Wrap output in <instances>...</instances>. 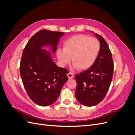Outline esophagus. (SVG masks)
<instances>
[{
  "label": "esophagus",
  "instance_id": "obj_1",
  "mask_svg": "<svg viewBox=\"0 0 135 135\" xmlns=\"http://www.w3.org/2000/svg\"><path fill=\"white\" fill-rule=\"evenodd\" d=\"M67 75H68V76L69 78V79H72V78H73L74 77V74H73L72 73H70V72H69V73H68Z\"/></svg>",
  "mask_w": 135,
  "mask_h": 135
}]
</instances>
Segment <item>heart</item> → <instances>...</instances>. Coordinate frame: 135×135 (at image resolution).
I'll return each mask as SVG.
<instances>
[{
    "instance_id": "heart-1",
    "label": "heart",
    "mask_w": 135,
    "mask_h": 135,
    "mask_svg": "<svg viewBox=\"0 0 135 135\" xmlns=\"http://www.w3.org/2000/svg\"><path fill=\"white\" fill-rule=\"evenodd\" d=\"M100 50V43L97 39L85 35H76L66 39L63 50L56 52L60 64L65 66L70 62L75 69L84 70L90 68L95 62Z\"/></svg>"
}]
</instances>
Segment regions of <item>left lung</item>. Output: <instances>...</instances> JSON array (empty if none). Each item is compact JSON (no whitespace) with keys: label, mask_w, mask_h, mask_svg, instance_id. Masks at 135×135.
I'll return each instance as SVG.
<instances>
[{"label":"left lung","mask_w":135,"mask_h":135,"mask_svg":"<svg viewBox=\"0 0 135 135\" xmlns=\"http://www.w3.org/2000/svg\"><path fill=\"white\" fill-rule=\"evenodd\" d=\"M100 50L95 62L88 70L76 74V99L86 107H92L104 99L111 84L114 71L112 52L105 40L98 34Z\"/></svg>","instance_id":"obj_1"}]
</instances>
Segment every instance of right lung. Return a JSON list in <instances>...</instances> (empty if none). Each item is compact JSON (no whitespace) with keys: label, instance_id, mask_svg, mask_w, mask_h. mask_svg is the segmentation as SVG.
<instances>
[{"label":"right lung","instance_id":"obj_1","mask_svg":"<svg viewBox=\"0 0 135 135\" xmlns=\"http://www.w3.org/2000/svg\"><path fill=\"white\" fill-rule=\"evenodd\" d=\"M65 32L42 30L28 40L23 51L20 71L23 86L30 99L42 107L54 103L68 78L66 69L53 61L51 53L42 47H51L55 54Z\"/></svg>","mask_w":135,"mask_h":135}]
</instances>
